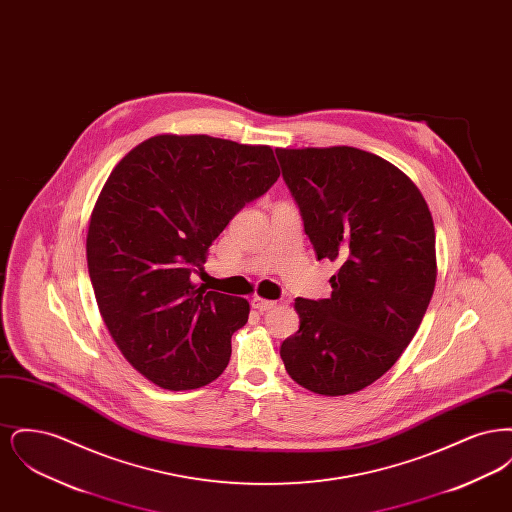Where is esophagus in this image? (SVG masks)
<instances>
[{"label": "esophagus", "instance_id": "esophagus-1", "mask_svg": "<svg viewBox=\"0 0 512 512\" xmlns=\"http://www.w3.org/2000/svg\"><path fill=\"white\" fill-rule=\"evenodd\" d=\"M251 307L257 309V311H261V313H265V311H270V309L276 307V301H268V299H263V297L255 295V297L251 299Z\"/></svg>", "mask_w": 512, "mask_h": 512}]
</instances>
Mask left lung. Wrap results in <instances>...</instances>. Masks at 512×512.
Returning a JSON list of instances; mask_svg holds the SVG:
<instances>
[{"instance_id": "1", "label": "left lung", "mask_w": 512, "mask_h": 512, "mask_svg": "<svg viewBox=\"0 0 512 512\" xmlns=\"http://www.w3.org/2000/svg\"><path fill=\"white\" fill-rule=\"evenodd\" d=\"M318 261L338 265L330 299L293 307L280 345L293 382L326 397L365 390L401 357L438 278L426 199L390 161L349 146L276 149Z\"/></svg>"}]
</instances>
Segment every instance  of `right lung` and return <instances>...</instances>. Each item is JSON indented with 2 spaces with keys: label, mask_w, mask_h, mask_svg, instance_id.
Listing matches in <instances>:
<instances>
[{
  "label": "right lung",
  "mask_w": 512,
  "mask_h": 512,
  "mask_svg": "<svg viewBox=\"0 0 512 512\" xmlns=\"http://www.w3.org/2000/svg\"><path fill=\"white\" fill-rule=\"evenodd\" d=\"M280 169L270 146L159 134L130 149L94 205L86 259L99 313L124 359L163 390L219 378L244 297L194 282L209 247Z\"/></svg>",
  "instance_id": "add662e5"
}]
</instances>
